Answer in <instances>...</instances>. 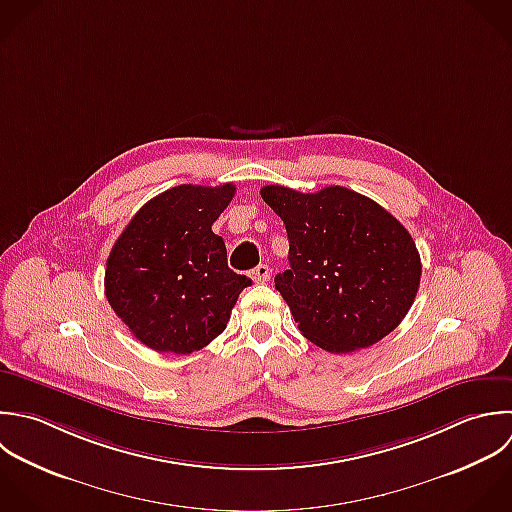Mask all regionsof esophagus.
<instances>
[{"mask_svg": "<svg viewBox=\"0 0 512 512\" xmlns=\"http://www.w3.org/2000/svg\"><path fill=\"white\" fill-rule=\"evenodd\" d=\"M249 277H251L255 283H265V281H269V277H271V269H269V265H257V267L249 273Z\"/></svg>", "mask_w": 512, "mask_h": 512, "instance_id": "34e87169", "label": "esophagus"}]
</instances>
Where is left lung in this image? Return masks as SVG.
<instances>
[{"label":"left lung","instance_id":"8db88e82","mask_svg":"<svg viewBox=\"0 0 512 512\" xmlns=\"http://www.w3.org/2000/svg\"><path fill=\"white\" fill-rule=\"evenodd\" d=\"M261 197L287 229L289 269L275 289L303 337L351 353L397 329L423 267L411 233L389 211L341 185L317 193L265 185Z\"/></svg>","mask_w":512,"mask_h":512}]
</instances>
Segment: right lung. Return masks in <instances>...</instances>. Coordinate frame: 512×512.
<instances>
[{
	"mask_svg": "<svg viewBox=\"0 0 512 512\" xmlns=\"http://www.w3.org/2000/svg\"><path fill=\"white\" fill-rule=\"evenodd\" d=\"M235 195L219 187L177 185L147 201L115 241L105 297L137 341L159 353L189 355L221 335L251 279L227 265L211 231Z\"/></svg>",
	"mask_w": 512,
	"mask_h": 512,
	"instance_id": "1",
	"label": "right lung"
}]
</instances>
